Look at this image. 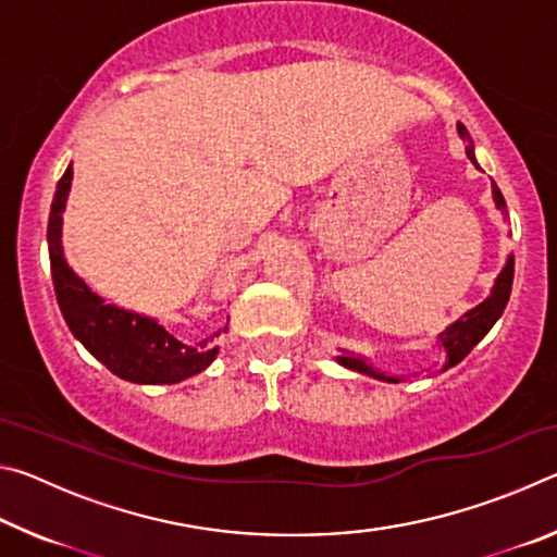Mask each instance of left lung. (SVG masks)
I'll list each match as a JSON object with an SVG mask.
<instances>
[{
	"mask_svg": "<svg viewBox=\"0 0 557 557\" xmlns=\"http://www.w3.org/2000/svg\"><path fill=\"white\" fill-rule=\"evenodd\" d=\"M459 135L465 137L467 143H469V145H467V157L471 159V162L476 164V159H474V145H471L469 132L465 129V125H459ZM492 191H494L496 206L506 213V201H504V196H502V191H498L496 184H492ZM511 285H513V258H508L506 268L502 270V275L496 277V285H494V289H492V297H486V299L482 301V305L471 309V312H467L465 317L457 319L455 324L447 326V332L440 334V344L445 346L447 358H449L445 369H449V366L459 363L461 358H465V356L471 351V348H474L479 342H482L488 329H492V326L496 324V319L502 317V312L506 309L508 295H511ZM338 363L346 366V369H351V371L369 373V375H375V379H381V381H393V383H395V379H391V375H383V373H379V371H373L371 366L366 363L361 356H351V354L338 356Z\"/></svg>",
	"mask_w": 557,
	"mask_h": 557,
	"instance_id": "1",
	"label": "left lung"
}]
</instances>
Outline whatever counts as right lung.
<instances>
[{
    "label": "right lung",
    "mask_w": 557,
    "mask_h": 557,
    "mask_svg": "<svg viewBox=\"0 0 557 557\" xmlns=\"http://www.w3.org/2000/svg\"><path fill=\"white\" fill-rule=\"evenodd\" d=\"M73 166L65 169L59 178L49 215V258L55 299L61 314L73 336L88 351L106 363L120 379L132 383H178L188 375L201 373L209 366L219 348H213V338L203 342H184L159 326L154 319L132 314L125 309L106 305L96 292L65 265L61 248V225L65 199L71 191ZM219 329L215 334L225 332Z\"/></svg>",
    "instance_id": "right-lung-1"
}]
</instances>
